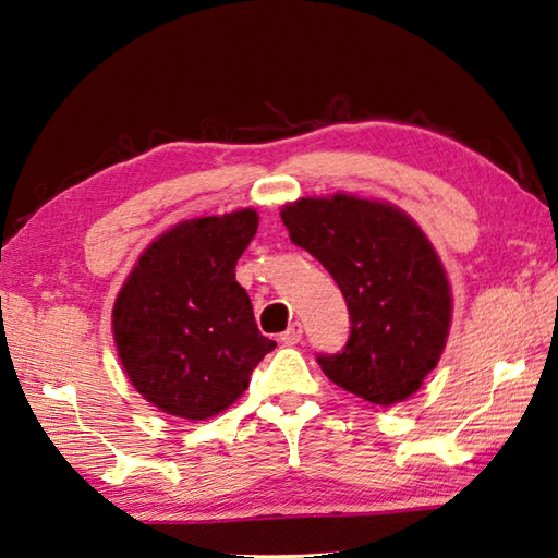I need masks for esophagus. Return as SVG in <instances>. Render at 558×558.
<instances>
[{
	"label": "esophagus",
	"mask_w": 558,
	"mask_h": 558,
	"mask_svg": "<svg viewBox=\"0 0 558 558\" xmlns=\"http://www.w3.org/2000/svg\"><path fill=\"white\" fill-rule=\"evenodd\" d=\"M279 339H281L283 343H287V345L299 343V341L303 339V325H301V322H293V325H289V329L283 331Z\"/></svg>",
	"instance_id": "esophagus-1"
}]
</instances>
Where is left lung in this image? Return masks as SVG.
Masks as SVG:
<instances>
[{
    "mask_svg": "<svg viewBox=\"0 0 558 558\" xmlns=\"http://www.w3.org/2000/svg\"><path fill=\"white\" fill-rule=\"evenodd\" d=\"M281 221L349 305V341L341 353L317 355L322 373L369 403L411 399L451 327L447 271L423 229L399 207L345 193L283 205Z\"/></svg>",
    "mask_w": 558,
    "mask_h": 558,
    "instance_id": "left-lung-1",
    "label": "left lung"
}]
</instances>
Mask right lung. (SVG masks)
Wrapping results in <instances>:
<instances>
[{
  "instance_id": "add662e5",
  "label": "right lung",
  "mask_w": 558,
  "mask_h": 558,
  "mask_svg": "<svg viewBox=\"0 0 558 558\" xmlns=\"http://www.w3.org/2000/svg\"><path fill=\"white\" fill-rule=\"evenodd\" d=\"M257 221L253 207L181 221L145 247L117 295L111 329L121 365L162 413L207 420L227 411L277 345L259 333L236 281Z\"/></svg>"
}]
</instances>
